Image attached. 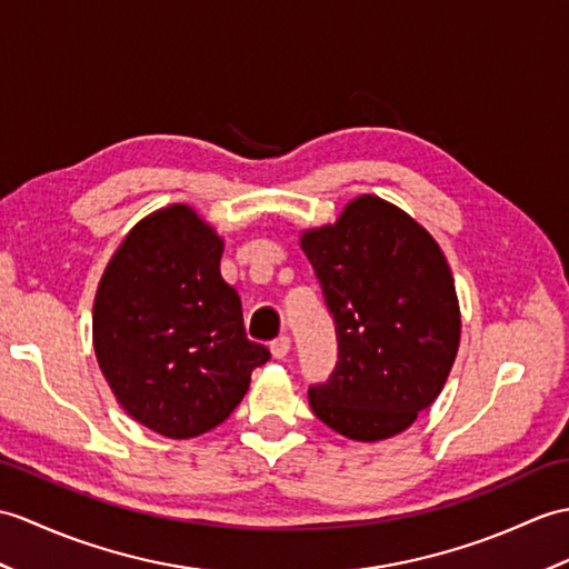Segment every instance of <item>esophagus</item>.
Instances as JSON below:
<instances>
[{
	"label": "esophagus",
	"mask_w": 569,
	"mask_h": 569,
	"mask_svg": "<svg viewBox=\"0 0 569 569\" xmlns=\"http://www.w3.org/2000/svg\"><path fill=\"white\" fill-rule=\"evenodd\" d=\"M288 351H290V339H288V337H279V339L271 341L273 359H286Z\"/></svg>",
	"instance_id": "esophagus-1"
}]
</instances>
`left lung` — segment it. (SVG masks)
I'll return each mask as SVG.
<instances>
[{"label":"left lung","mask_w":569,"mask_h":569,"mask_svg":"<svg viewBox=\"0 0 569 569\" xmlns=\"http://www.w3.org/2000/svg\"><path fill=\"white\" fill-rule=\"evenodd\" d=\"M337 325L339 361L308 398L353 441H382L439 398L460 345V308L439 242L405 210L363 193L335 224L300 234Z\"/></svg>","instance_id":"left-lung-1"}]
</instances>
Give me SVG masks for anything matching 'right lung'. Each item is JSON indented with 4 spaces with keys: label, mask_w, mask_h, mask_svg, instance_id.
Here are the masks:
<instances>
[{
    "label": "right lung",
    "mask_w": 569,
    "mask_h": 569,
    "mask_svg": "<svg viewBox=\"0 0 569 569\" xmlns=\"http://www.w3.org/2000/svg\"><path fill=\"white\" fill-rule=\"evenodd\" d=\"M220 257L222 237L191 206L171 203L126 234L97 288L101 373L126 415L167 439L222 425L271 359L247 339Z\"/></svg>",
    "instance_id": "add662e5"
}]
</instances>
